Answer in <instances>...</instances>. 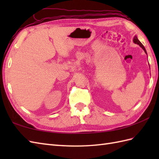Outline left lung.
<instances>
[{"instance_id":"left-lung-1","label":"left lung","mask_w":159,"mask_h":159,"mask_svg":"<svg viewBox=\"0 0 159 159\" xmlns=\"http://www.w3.org/2000/svg\"><path fill=\"white\" fill-rule=\"evenodd\" d=\"M133 42L134 43H136V44H138L139 45L141 48H142L143 50H144V52H145V53L147 55V52H146V48H145V47L143 46V45L142 44V43H141V42L139 41V39H138V38H137V37L136 36V35H134V38H133Z\"/></svg>"}]
</instances>
